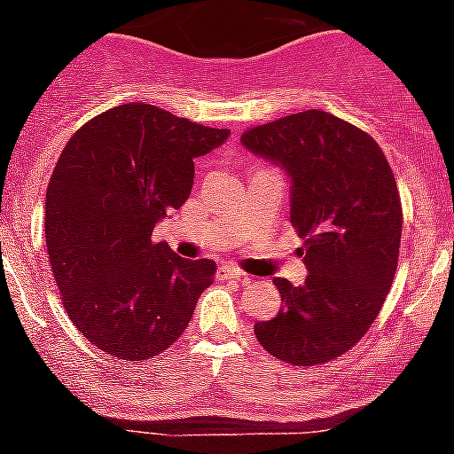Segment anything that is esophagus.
<instances>
[{
	"instance_id": "1",
	"label": "esophagus",
	"mask_w": 454,
	"mask_h": 454,
	"mask_svg": "<svg viewBox=\"0 0 454 454\" xmlns=\"http://www.w3.org/2000/svg\"><path fill=\"white\" fill-rule=\"evenodd\" d=\"M217 277L219 278H235V281H248L250 278L244 270L235 268V265H222V268L217 270Z\"/></svg>"
}]
</instances>
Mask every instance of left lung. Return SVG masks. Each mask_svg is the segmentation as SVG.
<instances>
[{
    "instance_id": "8db88e82",
    "label": "left lung",
    "mask_w": 454,
    "mask_h": 454,
    "mask_svg": "<svg viewBox=\"0 0 454 454\" xmlns=\"http://www.w3.org/2000/svg\"><path fill=\"white\" fill-rule=\"evenodd\" d=\"M250 153L290 180V219L303 237L308 278H272L281 309L254 336L283 363L312 367L349 351L382 309L397 270L402 204L378 142L308 109L241 136Z\"/></svg>"
}]
</instances>
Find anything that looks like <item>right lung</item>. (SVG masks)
I'll list each match as a JSON object with an SVG mask.
<instances>
[{"mask_svg":"<svg viewBox=\"0 0 454 454\" xmlns=\"http://www.w3.org/2000/svg\"><path fill=\"white\" fill-rule=\"evenodd\" d=\"M228 136L131 103L91 118L63 149L45 193V244L63 308L105 354H162L215 281V261L182 259L151 232L189 200L193 160Z\"/></svg>","mask_w":454,"mask_h":454,"instance_id":"right-lung-1","label":"right lung"}]
</instances>
